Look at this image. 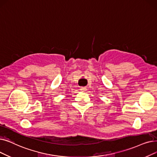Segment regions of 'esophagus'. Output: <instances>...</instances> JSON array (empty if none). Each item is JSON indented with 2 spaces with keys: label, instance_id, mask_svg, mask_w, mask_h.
I'll return each instance as SVG.
<instances>
[{
  "label": "esophagus",
  "instance_id": "esophagus-1",
  "mask_svg": "<svg viewBox=\"0 0 157 157\" xmlns=\"http://www.w3.org/2000/svg\"><path fill=\"white\" fill-rule=\"evenodd\" d=\"M80 90L82 91V92H85L86 90V87H81L80 88Z\"/></svg>",
  "mask_w": 157,
  "mask_h": 157
}]
</instances>
